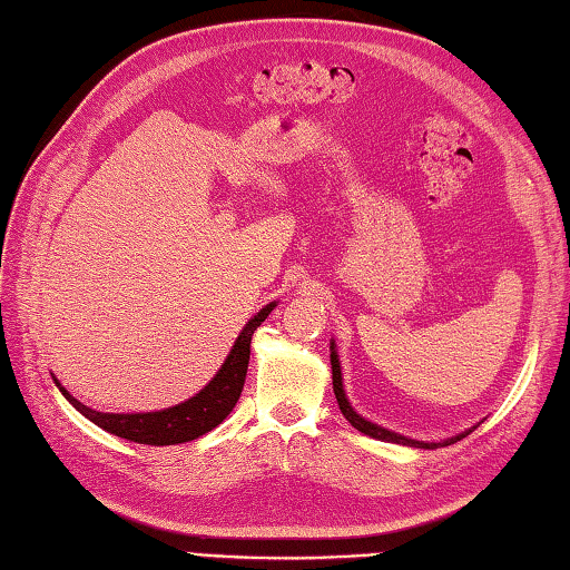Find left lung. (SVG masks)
<instances>
[{"instance_id":"left-lung-1","label":"left lung","mask_w":570,"mask_h":570,"mask_svg":"<svg viewBox=\"0 0 570 570\" xmlns=\"http://www.w3.org/2000/svg\"><path fill=\"white\" fill-rule=\"evenodd\" d=\"M332 346H330V362H332V386H334V396H336V403H340V411L344 413V417L346 421H350L356 431H362L364 435H368V438H376V440H386V443H399V445H409V448H423V450H435V448H445V445H452V443H458V440H462V438H468L474 428H470V431H464V433H460V435H452V438H448V440H440V443H425V440H411V438H405V435H399V433H393V431H389V428H381V425H376V423H371V421H366V417H362L358 415L352 405H350V399H346V393H344V383H342V366H340V356H336V350H334V342H330Z\"/></svg>"}]
</instances>
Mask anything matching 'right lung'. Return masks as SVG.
Wrapping results in <instances>:
<instances>
[{"instance_id":"1","label":"right lung","mask_w":570,"mask_h":570,"mask_svg":"<svg viewBox=\"0 0 570 570\" xmlns=\"http://www.w3.org/2000/svg\"><path fill=\"white\" fill-rule=\"evenodd\" d=\"M275 309V302L265 305L258 315L250 317L246 327L240 330L238 340L234 342V350L226 356L224 366L216 371V376L206 383V386L191 396L189 401L171 405L165 411H153V413H100L92 411L88 405L73 399L61 383L56 379L58 391L63 393L68 403L73 405L76 411L83 413L88 421L96 423L102 431H108L118 438L130 440V443L139 445H179L196 440L199 435H206L214 431L218 423L226 421V415L234 411L238 403V396L243 391V383H246V371H248V358H250V340L253 332L261 327V322L271 315Z\"/></svg>"}]
</instances>
